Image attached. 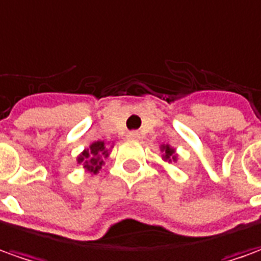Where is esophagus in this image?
Segmentation results:
<instances>
[{"mask_svg":"<svg viewBox=\"0 0 261 261\" xmlns=\"http://www.w3.org/2000/svg\"><path fill=\"white\" fill-rule=\"evenodd\" d=\"M127 138H130V140H138L140 138V133L138 131H130L127 134Z\"/></svg>","mask_w":261,"mask_h":261,"instance_id":"obj_1","label":"esophagus"}]
</instances>
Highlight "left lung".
I'll use <instances>...</instances> for the list:
<instances>
[{
	"label": "left lung",
	"instance_id": "8db88e82",
	"mask_svg": "<svg viewBox=\"0 0 261 261\" xmlns=\"http://www.w3.org/2000/svg\"><path fill=\"white\" fill-rule=\"evenodd\" d=\"M161 151H166L164 154V160H175V150L171 148L170 145H161Z\"/></svg>",
	"mask_w": 261,
	"mask_h": 261
}]
</instances>
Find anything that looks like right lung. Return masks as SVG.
I'll return each mask as SVG.
<instances>
[{"label":"right lung","mask_w":261,"mask_h":261,"mask_svg":"<svg viewBox=\"0 0 261 261\" xmlns=\"http://www.w3.org/2000/svg\"><path fill=\"white\" fill-rule=\"evenodd\" d=\"M108 155V150L104 141H95L90 145V150H84L79 157V163H84V167L90 173H97L104 163V159Z\"/></svg>","instance_id":"right-lung-1"}]
</instances>
